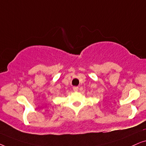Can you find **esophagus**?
I'll return each instance as SVG.
<instances>
[{"mask_svg": "<svg viewBox=\"0 0 146 146\" xmlns=\"http://www.w3.org/2000/svg\"><path fill=\"white\" fill-rule=\"evenodd\" d=\"M73 90L74 92H78V86L73 87Z\"/></svg>", "mask_w": 146, "mask_h": 146, "instance_id": "obj_1", "label": "esophagus"}]
</instances>
